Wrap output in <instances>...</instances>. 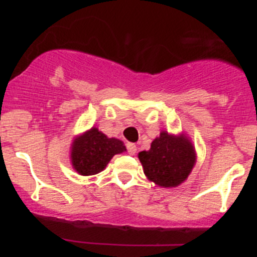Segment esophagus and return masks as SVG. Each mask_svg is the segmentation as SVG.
I'll list each match as a JSON object with an SVG mask.
<instances>
[{
  "label": "esophagus",
  "mask_w": 257,
  "mask_h": 257,
  "mask_svg": "<svg viewBox=\"0 0 257 257\" xmlns=\"http://www.w3.org/2000/svg\"><path fill=\"white\" fill-rule=\"evenodd\" d=\"M126 151H128L129 155H135V152H137V145L133 143H128L126 144Z\"/></svg>",
  "instance_id": "esophagus-1"
}]
</instances>
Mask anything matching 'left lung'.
Masks as SVG:
<instances>
[{"label":"left lung","instance_id":"8db88e82","mask_svg":"<svg viewBox=\"0 0 257 257\" xmlns=\"http://www.w3.org/2000/svg\"><path fill=\"white\" fill-rule=\"evenodd\" d=\"M147 179L162 187H175L190 175L196 153L187 138L162 132L152 141L149 151L139 153Z\"/></svg>","mask_w":257,"mask_h":257}]
</instances>
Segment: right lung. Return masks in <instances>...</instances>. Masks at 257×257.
Segmentation results:
<instances>
[{
	"instance_id": "add662e5",
	"label": "right lung",
	"mask_w": 257,
	"mask_h": 257,
	"mask_svg": "<svg viewBox=\"0 0 257 257\" xmlns=\"http://www.w3.org/2000/svg\"><path fill=\"white\" fill-rule=\"evenodd\" d=\"M124 151V144L118 139H110L96 128H91L73 141L72 166L81 175H94L104 170L114 155Z\"/></svg>"
}]
</instances>
